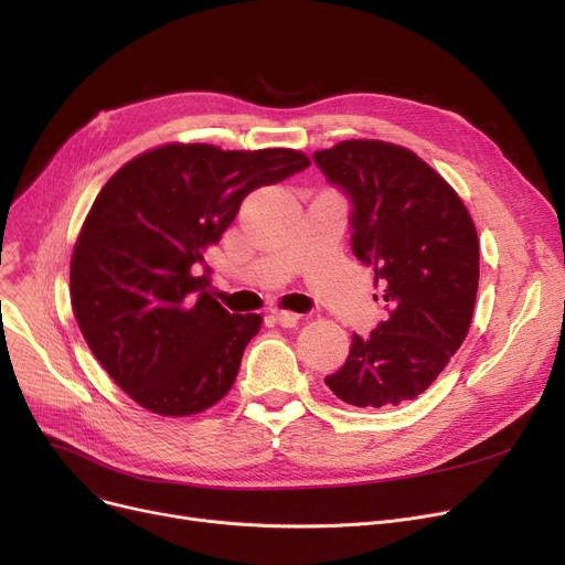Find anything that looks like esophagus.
Returning <instances> with one entry per match:
<instances>
[{
  "label": "esophagus",
  "instance_id": "esophagus-1",
  "mask_svg": "<svg viewBox=\"0 0 565 565\" xmlns=\"http://www.w3.org/2000/svg\"><path fill=\"white\" fill-rule=\"evenodd\" d=\"M275 321H277L281 328H296L298 321H300V313L286 311V309H277V311H275Z\"/></svg>",
  "mask_w": 565,
  "mask_h": 565
}]
</instances>
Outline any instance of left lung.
<instances>
[{
	"instance_id": "obj_1",
	"label": "left lung",
	"mask_w": 565,
	"mask_h": 565,
	"mask_svg": "<svg viewBox=\"0 0 565 565\" xmlns=\"http://www.w3.org/2000/svg\"><path fill=\"white\" fill-rule=\"evenodd\" d=\"M313 161L349 195L351 249L374 269L387 307L370 337L353 334L347 362L326 385L358 408L415 399L471 328L480 277L473 218L457 191L406 147L343 140L313 152Z\"/></svg>"
}]
</instances>
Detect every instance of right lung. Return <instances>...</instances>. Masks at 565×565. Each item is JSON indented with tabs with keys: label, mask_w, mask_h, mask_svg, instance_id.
I'll list each match as a JSON object with an SVG mask.
<instances>
[{
	"label": "right lung",
	"mask_w": 565,
	"mask_h": 565,
	"mask_svg": "<svg viewBox=\"0 0 565 565\" xmlns=\"http://www.w3.org/2000/svg\"><path fill=\"white\" fill-rule=\"evenodd\" d=\"M309 166L298 150L168 142L104 184L71 256V305L94 358L142 408L184 418L226 397L258 313L210 292L205 252L244 195Z\"/></svg>",
	"instance_id": "1"
}]
</instances>
